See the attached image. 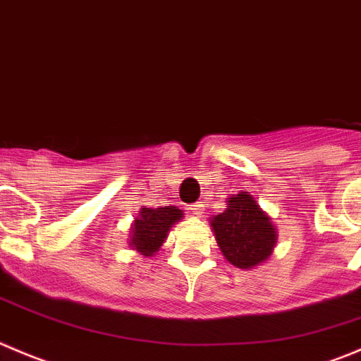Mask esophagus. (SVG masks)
Instances as JSON below:
<instances>
[{
  "instance_id": "esophagus-1",
  "label": "esophagus",
  "mask_w": 361,
  "mask_h": 361,
  "mask_svg": "<svg viewBox=\"0 0 361 361\" xmlns=\"http://www.w3.org/2000/svg\"><path fill=\"white\" fill-rule=\"evenodd\" d=\"M188 209H190L192 213H194V215H202V204L201 202H192L190 206H188Z\"/></svg>"
}]
</instances>
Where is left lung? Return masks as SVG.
<instances>
[{"instance_id":"obj_1","label":"left lung","mask_w":361,"mask_h":361,"mask_svg":"<svg viewBox=\"0 0 361 361\" xmlns=\"http://www.w3.org/2000/svg\"><path fill=\"white\" fill-rule=\"evenodd\" d=\"M226 202V212L209 219L224 259L240 269L268 261L279 238L274 220L248 192L233 194Z\"/></svg>"}]
</instances>
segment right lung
<instances>
[{
	"mask_svg": "<svg viewBox=\"0 0 361 361\" xmlns=\"http://www.w3.org/2000/svg\"><path fill=\"white\" fill-rule=\"evenodd\" d=\"M183 209L178 206H162V208H141L139 216L132 222L128 234V247L139 252L145 257H152L166 241L171 227L181 222Z\"/></svg>",
	"mask_w": 361,
	"mask_h": 361,
	"instance_id": "obj_1",
	"label": "right lung"
}]
</instances>
